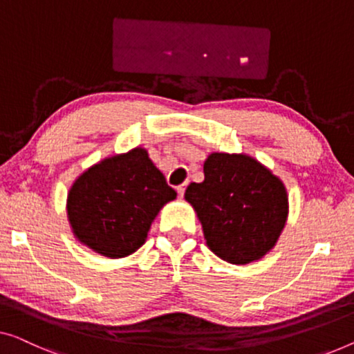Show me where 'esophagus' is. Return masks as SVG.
<instances>
[{"mask_svg": "<svg viewBox=\"0 0 354 354\" xmlns=\"http://www.w3.org/2000/svg\"><path fill=\"white\" fill-rule=\"evenodd\" d=\"M185 187H187V183H182V185H178L177 187V193H178V196H183V193H185Z\"/></svg>", "mask_w": 354, "mask_h": 354, "instance_id": "obj_1", "label": "esophagus"}]
</instances>
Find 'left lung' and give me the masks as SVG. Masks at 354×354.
<instances>
[{"label":"left lung","mask_w":354,"mask_h":354,"mask_svg":"<svg viewBox=\"0 0 354 354\" xmlns=\"http://www.w3.org/2000/svg\"><path fill=\"white\" fill-rule=\"evenodd\" d=\"M185 199L203 225L207 248L225 262L245 265L274 248L289 214L284 183L248 155L211 153L204 180Z\"/></svg>","instance_id":"8db88e82"}]
</instances>
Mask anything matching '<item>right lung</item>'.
Returning a JSON list of instances; mask_svg holds the SVG:
<instances>
[{
  "mask_svg": "<svg viewBox=\"0 0 354 354\" xmlns=\"http://www.w3.org/2000/svg\"><path fill=\"white\" fill-rule=\"evenodd\" d=\"M176 189L148 158L145 148L105 158L76 178L66 198L75 238L110 259L131 255Z\"/></svg>",
  "mask_w": 354,
  "mask_h": 354,
  "instance_id": "obj_1",
  "label": "right lung"
}]
</instances>
